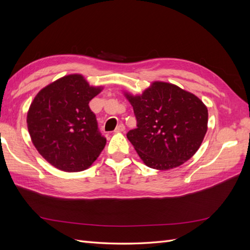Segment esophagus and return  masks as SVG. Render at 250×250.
<instances>
[{
	"label": "esophagus",
	"instance_id": "1",
	"mask_svg": "<svg viewBox=\"0 0 250 250\" xmlns=\"http://www.w3.org/2000/svg\"><path fill=\"white\" fill-rule=\"evenodd\" d=\"M123 131H125V126L123 124H119L115 129V132L118 133V132H123Z\"/></svg>",
	"mask_w": 250,
	"mask_h": 250
}]
</instances>
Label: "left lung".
I'll use <instances>...</instances> for the list:
<instances>
[{"label":"left lung","instance_id":"obj_1","mask_svg":"<svg viewBox=\"0 0 250 250\" xmlns=\"http://www.w3.org/2000/svg\"><path fill=\"white\" fill-rule=\"evenodd\" d=\"M123 93L138 121L127 139L147 167L171 170L197 152L208 121L197 96L164 81L152 82L141 95Z\"/></svg>","mask_w":250,"mask_h":250}]
</instances>
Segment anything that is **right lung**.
I'll return each instance as SVG.
<instances>
[{
    "instance_id": "add662e5",
    "label": "right lung",
    "mask_w": 250,
    "mask_h": 250,
    "mask_svg": "<svg viewBox=\"0 0 250 250\" xmlns=\"http://www.w3.org/2000/svg\"><path fill=\"white\" fill-rule=\"evenodd\" d=\"M103 86L89 85L81 74L53 81L34 97L27 112L30 138L39 153L64 172L88 169L100 155L106 139L98 131L88 103Z\"/></svg>"
}]
</instances>
